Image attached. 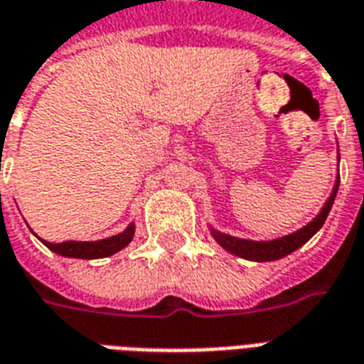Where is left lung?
Here are the masks:
<instances>
[{"mask_svg": "<svg viewBox=\"0 0 364 364\" xmlns=\"http://www.w3.org/2000/svg\"><path fill=\"white\" fill-rule=\"evenodd\" d=\"M338 166H340V150H338ZM338 187H340V171H338V177H336V185H333V191L330 198L326 200V204L320 210V214L312 222H309L305 228H301L295 233H289V235L279 237V239H274V241H249V239H239V237L225 235L222 231L210 228L212 231V237L216 239L218 243L222 245L223 249L235 255V257L247 258V260H255V262H270V260H279V258L291 255L293 250H297L299 247L311 239L316 231L324 225L326 218L332 210V204L336 200V195H338Z\"/></svg>", "mask_w": 364, "mask_h": 364, "instance_id": "8db88e82", "label": "left lung"}]
</instances>
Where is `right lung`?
Returning <instances> with one entry per match:
<instances>
[{
  "instance_id": "right-lung-1",
  "label": "right lung",
  "mask_w": 364,
  "mask_h": 364,
  "mask_svg": "<svg viewBox=\"0 0 364 364\" xmlns=\"http://www.w3.org/2000/svg\"><path fill=\"white\" fill-rule=\"evenodd\" d=\"M134 235V223H129V228L123 233H117L114 237H107L102 241H65V243H42L53 252H58L61 257L69 258H85V260H92V258H106L115 255L117 250L125 249Z\"/></svg>"
}]
</instances>
